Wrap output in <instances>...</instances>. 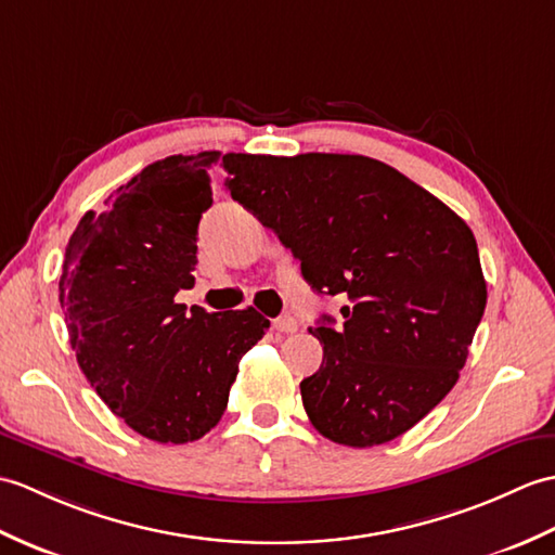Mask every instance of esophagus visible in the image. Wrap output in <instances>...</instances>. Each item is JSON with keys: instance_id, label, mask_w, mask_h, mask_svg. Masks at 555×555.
I'll list each match as a JSON object with an SVG mask.
<instances>
[{"instance_id": "obj_1", "label": "esophagus", "mask_w": 555, "mask_h": 555, "mask_svg": "<svg viewBox=\"0 0 555 555\" xmlns=\"http://www.w3.org/2000/svg\"><path fill=\"white\" fill-rule=\"evenodd\" d=\"M273 327H275L278 332H285V335H292V332L299 330V320L294 318V315H282V318L275 320Z\"/></svg>"}]
</instances>
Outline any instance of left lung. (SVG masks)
<instances>
[{
	"mask_svg": "<svg viewBox=\"0 0 555 555\" xmlns=\"http://www.w3.org/2000/svg\"><path fill=\"white\" fill-rule=\"evenodd\" d=\"M225 188L337 297L344 323L309 332L323 363L301 382L320 435L387 444L459 382L487 306L473 230L397 168L359 154H228Z\"/></svg>",
	"mask_w": 555,
	"mask_h": 555,
	"instance_id": "obj_1",
	"label": "left lung"
}]
</instances>
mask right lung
I'll return each instance as SVG.
<instances>
[{"instance_id":"add662e5","label":"right lung","mask_w":555,"mask_h":555,"mask_svg":"<svg viewBox=\"0 0 555 555\" xmlns=\"http://www.w3.org/2000/svg\"><path fill=\"white\" fill-rule=\"evenodd\" d=\"M220 152L146 166L73 232L59 280L70 347L111 413L158 444L202 439L225 413L240 359L266 335L256 309L176 304L194 287L196 228Z\"/></svg>"}]
</instances>
